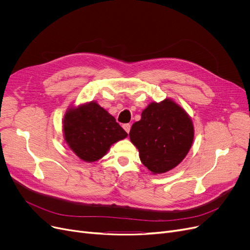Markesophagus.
Listing matches in <instances>:
<instances>
[{
	"instance_id": "1",
	"label": "esophagus",
	"mask_w": 250,
	"mask_h": 250,
	"mask_svg": "<svg viewBox=\"0 0 250 250\" xmlns=\"http://www.w3.org/2000/svg\"><path fill=\"white\" fill-rule=\"evenodd\" d=\"M124 128H125V132L128 134V133H129V130H130V125H129V124H125V125H124Z\"/></svg>"
}]
</instances>
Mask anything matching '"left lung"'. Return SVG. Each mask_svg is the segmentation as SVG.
I'll return each instance as SVG.
<instances>
[{"label": "left lung", "mask_w": 250, "mask_h": 250, "mask_svg": "<svg viewBox=\"0 0 250 250\" xmlns=\"http://www.w3.org/2000/svg\"><path fill=\"white\" fill-rule=\"evenodd\" d=\"M193 136L190 116L170 98L151 102L129 132L142 163L153 174L165 173L185 159Z\"/></svg>", "instance_id": "8db88e82"}]
</instances>
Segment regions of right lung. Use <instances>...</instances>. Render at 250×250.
<instances>
[{"mask_svg":"<svg viewBox=\"0 0 250 250\" xmlns=\"http://www.w3.org/2000/svg\"><path fill=\"white\" fill-rule=\"evenodd\" d=\"M62 132L69 148L88 163L101 159L111 145L127 137L115 118L94 101L69 107Z\"/></svg>","mask_w":250,"mask_h":250,"instance_id":"add662e5","label":"right lung"}]
</instances>
